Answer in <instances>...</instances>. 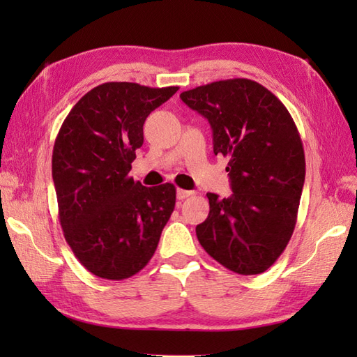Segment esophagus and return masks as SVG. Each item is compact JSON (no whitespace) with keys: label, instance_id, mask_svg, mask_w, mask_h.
<instances>
[{"label":"esophagus","instance_id":"1","mask_svg":"<svg viewBox=\"0 0 357 357\" xmlns=\"http://www.w3.org/2000/svg\"><path fill=\"white\" fill-rule=\"evenodd\" d=\"M193 195V192H188V190H183V188H178L176 190V198L179 199V201H183V199H187L188 196H192Z\"/></svg>","mask_w":357,"mask_h":357}]
</instances>
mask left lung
<instances>
[{
	"label": "left lung",
	"mask_w": 357,
	"mask_h": 357,
	"mask_svg": "<svg viewBox=\"0 0 357 357\" xmlns=\"http://www.w3.org/2000/svg\"><path fill=\"white\" fill-rule=\"evenodd\" d=\"M208 119L215 155L229 158L233 195L207 193L210 213L196 227L204 250L238 275H259L290 241L305 181L302 141L285 105L259 82L234 78L179 95Z\"/></svg>",
	"instance_id": "1"
}]
</instances>
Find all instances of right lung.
I'll use <instances>...</instances> for the list:
<instances>
[{"mask_svg": "<svg viewBox=\"0 0 357 357\" xmlns=\"http://www.w3.org/2000/svg\"><path fill=\"white\" fill-rule=\"evenodd\" d=\"M179 87L104 82L73 105L53 146L52 176L64 238L95 276L123 280L156 252L176 188L130 176L147 116Z\"/></svg>", "mask_w": 357, "mask_h": 357, "instance_id": "obj_1", "label": "right lung"}]
</instances>
